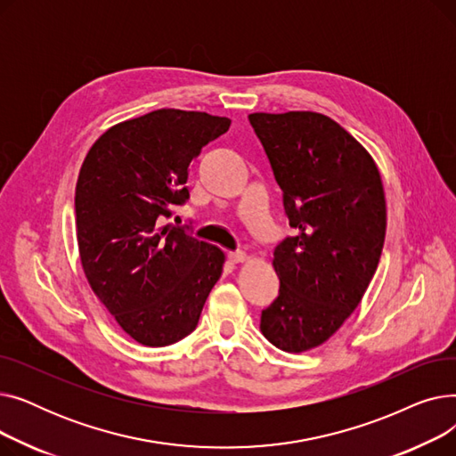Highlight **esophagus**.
<instances>
[{
	"label": "esophagus",
	"mask_w": 456,
	"mask_h": 456,
	"mask_svg": "<svg viewBox=\"0 0 456 456\" xmlns=\"http://www.w3.org/2000/svg\"><path fill=\"white\" fill-rule=\"evenodd\" d=\"M229 260L234 262V265H238V262L248 260V255H246L244 251H231V253H229Z\"/></svg>",
	"instance_id": "1"
}]
</instances>
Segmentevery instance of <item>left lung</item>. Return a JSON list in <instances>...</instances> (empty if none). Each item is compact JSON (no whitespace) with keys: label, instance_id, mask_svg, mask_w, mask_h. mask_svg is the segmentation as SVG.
Instances as JSON below:
<instances>
[{"label":"left lung","instance_id":"obj_1","mask_svg":"<svg viewBox=\"0 0 456 456\" xmlns=\"http://www.w3.org/2000/svg\"><path fill=\"white\" fill-rule=\"evenodd\" d=\"M296 236L275 248L279 297L260 330L279 349L325 344L362 301L387 236L385 186L361 142L325 114L253 112Z\"/></svg>","mask_w":456,"mask_h":456}]
</instances>
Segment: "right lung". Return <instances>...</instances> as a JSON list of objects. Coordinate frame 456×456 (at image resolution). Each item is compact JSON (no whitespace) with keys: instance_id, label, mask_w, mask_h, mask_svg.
I'll return each instance as SVG.
<instances>
[{"instance_id":"right-lung-1","label":"right lung","mask_w":456,"mask_h":456,"mask_svg":"<svg viewBox=\"0 0 456 456\" xmlns=\"http://www.w3.org/2000/svg\"><path fill=\"white\" fill-rule=\"evenodd\" d=\"M229 118L160 109L107 129L76 184V234L85 277L118 325L150 347L196 329L225 253L162 225L188 198V166L227 133Z\"/></svg>"}]
</instances>
